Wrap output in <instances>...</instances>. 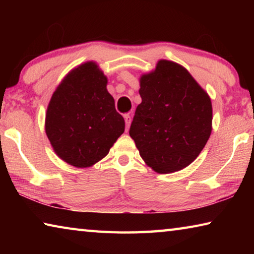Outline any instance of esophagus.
<instances>
[{"mask_svg":"<svg viewBox=\"0 0 254 254\" xmlns=\"http://www.w3.org/2000/svg\"><path fill=\"white\" fill-rule=\"evenodd\" d=\"M124 120H126V130L127 131L131 124V117L130 114H124Z\"/></svg>","mask_w":254,"mask_h":254,"instance_id":"obj_1","label":"esophagus"}]
</instances>
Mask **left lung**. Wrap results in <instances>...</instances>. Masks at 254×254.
<instances>
[{
    "mask_svg": "<svg viewBox=\"0 0 254 254\" xmlns=\"http://www.w3.org/2000/svg\"><path fill=\"white\" fill-rule=\"evenodd\" d=\"M139 93L142 102L135 110L130 136L141 158L159 174L186 168L212 132L208 94L186 68L165 59L141 76Z\"/></svg>",
    "mask_w": 254,
    "mask_h": 254,
    "instance_id": "1",
    "label": "left lung"
}]
</instances>
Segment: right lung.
I'll return each instance as SVG.
<instances>
[{"label": "right lung", "instance_id": "right-lung-1", "mask_svg": "<svg viewBox=\"0 0 254 254\" xmlns=\"http://www.w3.org/2000/svg\"><path fill=\"white\" fill-rule=\"evenodd\" d=\"M106 85L97 64L87 62L68 72L51 96L46 133L55 152L68 165H95L124 132V119Z\"/></svg>", "mask_w": 254, "mask_h": 254}]
</instances>
